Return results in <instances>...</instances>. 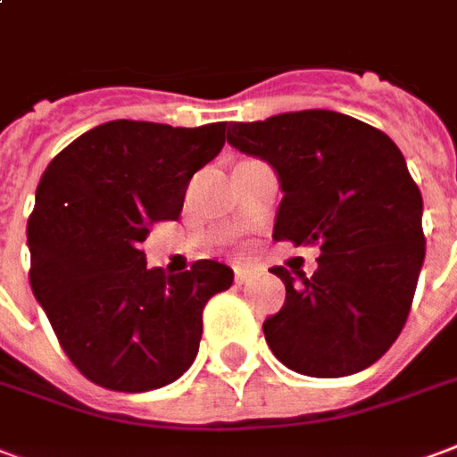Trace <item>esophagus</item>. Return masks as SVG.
I'll list each match as a JSON object with an SVG mask.
<instances>
[{
	"label": "esophagus",
	"mask_w": 457,
	"mask_h": 457,
	"mask_svg": "<svg viewBox=\"0 0 457 457\" xmlns=\"http://www.w3.org/2000/svg\"><path fill=\"white\" fill-rule=\"evenodd\" d=\"M250 279V270L245 267H236V284H245Z\"/></svg>",
	"instance_id": "esophagus-1"
}]
</instances>
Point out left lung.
I'll return each instance as SVG.
<instances>
[{
  "label": "left lung",
  "instance_id": "1",
  "mask_svg": "<svg viewBox=\"0 0 457 457\" xmlns=\"http://www.w3.org/2000/svg\"><path fill=\"white\" fill-rule=\"evenodd\" d=\"M226 139L277 170L284 192L274 241L320 245L313 277L272 267L287 301L262 322L274 356L313 378L369 369L410 315L424 262L421 192L403 151L335 111L233 122Z\"/></svg>",
  "mask_w": 457,
  "mask_h": 457
}]
</instances>
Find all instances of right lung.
<instances>
[{"instance_id":"right-lung-1","label":"right lung","mask_w":457,"mask_h":457,"mask_svg":"<svg viewBox=\"0 0 457 457\" xmlns=\"http://www.w3.org/2000/svg\"><path fill=\"white\" fill-rule=\"evenodd\" d=\"M226 142V122L170 127L112 120L62 149L29 216L30 289L64 354L96 386L146 393L195 361L207 301L231 267L197 260L187 272L146 267L154 221L183 212L190 178Z\"/></svg>"}]
</instances>
